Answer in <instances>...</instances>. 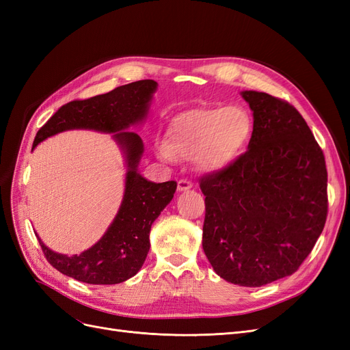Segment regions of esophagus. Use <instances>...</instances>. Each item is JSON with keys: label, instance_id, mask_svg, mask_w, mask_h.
Listing matches in <instances>:
<instances>
[{"label": "esophagus", "instance_id": "1", "mask_svg": "<svg viewBox=\"0 0 350 350\" xmlns=\"http://www.w3.org/2000/svg\"><path fill=\"white\" fill-rule=\"evenodd\" d=\"M193 188V181H189L187 178H181L178 181V191H187V189Z\"/></svg>", "mask_w": 350, "mask_h": 350}]
</instances>
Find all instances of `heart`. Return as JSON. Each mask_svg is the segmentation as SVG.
Listing matches in <instances>:
<instances>
[{
    "label": "heart",
    "mask_w": 350,
    "mask_h": 350,
    "mask_svg": "<svg viewBox=\"0 0 350 350\" xmlns=\"http://www.w3.org/2000/svg\"><path fill=\"white\" fill-rule=\"evenodd\" d=\"M252 121L239 105L224 109H196L178 115L167 131L165 159H196L207 169L230 163L250 140Z\"/></svg>",
    "instance_id": "heart-1"
}]
</instances>
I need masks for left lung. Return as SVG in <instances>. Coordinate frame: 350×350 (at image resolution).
<instances>
[{"label":"left lung","mask_w":350,"mask_h":350,"mask_svg":"<svg viewBox=\"0 0 350 350\" xmlns=\"http://www.w3.org/2000/svg\"><path fill=\"white\" fill-rule=\"evenodd\" d=\"M247 152L200 178L203 250L221 279L257 288L291 276L310 256L328 211L321 147L295 107L262 92Z\"/></svg>","instance_id":"left-lung-1"}]
</instances>
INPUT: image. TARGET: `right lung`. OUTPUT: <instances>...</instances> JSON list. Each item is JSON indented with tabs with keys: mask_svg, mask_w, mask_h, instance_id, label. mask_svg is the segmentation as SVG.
<instances>
[{
	"mask_svg": "<svg viewBox=\"0 0 350 350\" xmlns=\"http://www.w3.org/2000/svg\"><path fill=\"white\" fill-rule=\"evenodd\" d=\"M156 86L153 80H140L99 96L71 100L62 105L35 137L33 147L46 137L72 129L115 133L129 162L118 215L92 248L68 257L51 251L38 238L48 262L66 276L90 284H116L133 278L143 266L150 248L152 224L176 189L175 181L154 184L137 174L143 142L139 134L126 130L144 118Z\"/></svg>",
	"mask_w": 350,
	"mask_h": 350,
	"instance_id": "add662e5",
	"label": "right lung"
}]
</instances>
